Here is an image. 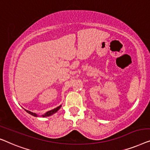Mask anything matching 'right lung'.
Returning <instances> with one entry per match:
<instances>
[{
    "label": "right lung",
    "mask_w": 150,
    "mask_h": 150,
    "mask_svg": "<svg viewBox=\"0 0 150 150\" xmlns=\"http://www.w3.org/2000/svg\"><path fill=\"white\" fill-rule=\"evenodd\" d=\"M61 107H62V105H60V106L58 107H56V108H55V109H52V110H51V111H47V112H46V113H45V114L42 115V117H47V116H50V115H53L54 113H55L56 112H57V111H58L59 110V109H60V108ZM25 110H26V109H25ZM26 111L27 113H30V115H33V116H35V117H37V116H38V115H37V114H36V113L31 112V111H28V110H26Z\"/></svg>",
    "instance_id": "add662e5"
}]
</instances>
